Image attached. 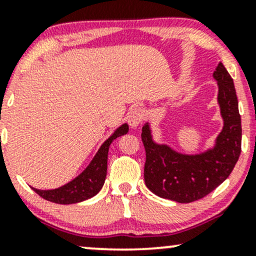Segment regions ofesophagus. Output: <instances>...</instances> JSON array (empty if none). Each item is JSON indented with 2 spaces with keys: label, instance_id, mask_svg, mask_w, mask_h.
<instances>
[{
  "label": "esophagus",
  "instance_id": "obj_1",
  "mask_svg": "<svg viewBox=\"0 0 256 256\" xmlns=\"http://www.w3.org/2000/svg\"><path fill=\"white\" fill-rule=\"evenodd\" d=\"M144 110L140 108V107H136V108L132 110L128 114V123L132 128H136L140 126V123L144 120Z\"/></svg>",
  "mask_w": 256,
  "mask_h": 256
}]
</instances>
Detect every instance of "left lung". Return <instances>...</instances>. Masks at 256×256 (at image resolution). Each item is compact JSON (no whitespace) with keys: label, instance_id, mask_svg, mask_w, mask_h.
Returning a JSON list of instances; mask_svg holds the SVG:
<instances>
[{"label":"left lung","instance_id":"8db88e82","mask_svg":"<svg viewBox=\"0 0 256 256\" xmlns=\"http://www.w3.org/2000/svg\"><path fill=\"white\" fill-rule=\"evenodd\" d=\"M218 83V104L224 126L216 146L200 155H180L166 145L152 142L149 126H144L142 140L146 160L144 180L158 196L173 202H192L210 194L234 168L242 151V123L232 76L221 62L214 72Z\"/></svg>","mask_w":256,"mask_h":256}]
</instances>
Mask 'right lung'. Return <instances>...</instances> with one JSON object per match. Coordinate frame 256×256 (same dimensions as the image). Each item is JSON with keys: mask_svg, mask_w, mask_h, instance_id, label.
I'll return each mask as SVG.
<instances>
[{"mask_svg": "<svg viewBox=\"0 0 256 256\" xmlns=\"http://www.w3.org/2000/svg\"><path fill=\"white\" fill-rule=\"evenodd\" d=\"M127 133V124H123L122 127L118 128L116 133L101 145L100 150L98 151V154L92 158V161L90 162L89 166L86 167V170L80 176H78L76 180H73L72 182L66 184V186L58 189H54V190L32 189L35 190V193L39 194L45 200L63 205L76 204V202H80L83 200L94 196L100 192L104 183H105L107 173V154H108L110 145L117 136Z\"/></svg>", "mask_w": 256, "mask_h": 256, "instance_id": "obj_1", "label": "right lung"}]
</instances>
